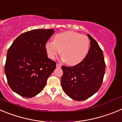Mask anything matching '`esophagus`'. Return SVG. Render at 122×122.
Returning <instances> with one entry per match:
<instances>
[{
    "mask_svg": "<svg viewBox=\"0 0 122 122\" xmlns=\"http://www.w3.org/2000/svg\"><path fill=\"white\" fill-rule=\"evenodd\" d=\"M56 67H57V68H60V67H61V65L59 64V63H57V64H56Z\"/></svg>",
    "mask_w": 122,
    "mask_h": 122,
    "instance_id": "obj_1",
    "label": "esophagus"
}]
</instances>
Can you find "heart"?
Returning <instances> with one entry per match:
<instances>
[{
    "label": "heart",
    "instance_id": "heart-1",
    "mask_svg": "<svg viewBox=\"0 0 122 122\" xmlns=\"http://www.w3.org/2000/svg\"><path fill=\"white\" fill-rule=\"evenodd\" d=\"M89 38L73 31L58 33L54 41H48L45 49L49 58L55 59L62 52L63 60L66 64L74 66L86 58L90 49Z\"/></svg>",
    "mask_w": 122,
    "mask_h": 122
}]
</instances>
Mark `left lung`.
<instances>
[{
    "label": "left lung",
    "mask_w": 122,
    "mask_h": 122,
    "mask_svg": "<svg viewBox=\"0 0 122 122\" xmlns=\"http://www.w3.org/2000/svg\"><path fill=\"white\" fill-rule=\"evenodd\" d=\"M87 35L90 40V48L86 58L73 66H62V89L69 97L76 101L85 100L97 92L105 73L103 51L91 35Z\"/></svg>",
    "instance_id": "8db88e82"
}]
</instances>
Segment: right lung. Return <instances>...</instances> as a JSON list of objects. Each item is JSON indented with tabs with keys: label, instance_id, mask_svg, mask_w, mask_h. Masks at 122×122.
<instances>
[{
	"label": "right lung",
	"instance_id": "obj_1",
	"mask_svg": "<svg viewBox=\"0 0 122 122\" xmlns=\"http://www.w3.org/2000/svg\"><path fill=\"white\" fill-rule=\"evenodd\" d=\"M54 32V29H35L22 33L13 42L7 52L5 73L15 93L32 98L43 90L56 66L45 49Z\"/></svg>",
	"mask_w": 122,
	"mask_h": 122
}]
</instances>
